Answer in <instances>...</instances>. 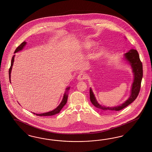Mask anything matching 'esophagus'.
<instances>
[{
    "label": "esophagus",
    "instance_id": "esophagus-1",
    "mask_svg": "<svg viewBox=\"0 0 152 152\" xmlns=\"http://www.w3.org/2000/svg\"><path fill=\"white\" fill-rule=\"evenodd\" d=\"M87 78V76L84 74V73H80L79 75V76H77V79L78 80L81 81V80H84Z\"/></svg>",
    "mask_w": 152,
    "mask_h": 152
}]
</instances>
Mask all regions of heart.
Masks as SVG:
<instances>
[{
    "mask_svg": "<svg viewBox=\"0 0 152 152\" xmlns=\"http://www.w3.org/2000/svg\"><path fill=\"white\" fill-rule=\"evenodd\" d=\"M92 44L91 43H85L84 45V48H85V49H90L91 48V46H92Z\"/></svg>",
    "mask_w": 152,
    "mask_h": 152,
    "instance_id": "b5f03b06",
    "label": "heart"
}]
</instances>
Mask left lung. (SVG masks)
<instances>
[{
    "label": "left lung",
    "mask_w": 152,
    "mask_h": 152,
    "mask_svg": "<svg viewBox=\"0 0 152 152\" xmlns=\"http://www.w3.org/2000/svg\"><path fill=\"white\" fill-rule=\"evenodd\" d=\"M125 56L126 59L130 63L131 67L133 69L134 73V81L131 89V95L124 103H123L121 106L114 107H109L102 106L98 103L93 93L90 89V99L91 103L98 109L106 111H119L122 110L136 99L140 92L141 88V80L143 76V71H142V64L141 61L139 57V54L136 50L131 49L126 54H125Z\"/></svg>",
    "instance_id": "obj_1"
}]
</instances>
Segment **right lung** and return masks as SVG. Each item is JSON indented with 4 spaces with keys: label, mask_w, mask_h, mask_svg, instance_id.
I'll list each match as a JSON object with an SVG mask.
<instances>
[{
    "label": "right lung",
    "mask_w": 152,
    "mask_h": 152,
    "mask_svg": "<svg viewBox=\"0 0 152 152\" xmlns=\"http://www.w3.org/2000/svg\"><path fill=\"white\" fill-rule=\"evenodd\" d=\"M26 42H25V41H24L23 42L21 43L18 46V47L16 49V50H15V53L18 52L20 50H21L22 49H23V48L24 47L25 45H26ZM14 56H15V55L12 57V60H11V67H10V69H9V72H9V77H10V82H11V78H10V77H11V70H12V65H13V61H14ZM69 88H67V89H67V91L69 90ZM67 98H68V95H67V94H66V93H65L64 96L63 98V99H62V101L61 102V104H60L55 109L53 110V111H51L48 112V113H46L39 114H35V113H33V114H36V115L37 116L54 115L56 114L59 113L60 112V111H61V110L62 109V108L64 107V106L66 104L67 101Z\"/></svg>",
    "instance_id": "add662e5"
}]
</instances>
